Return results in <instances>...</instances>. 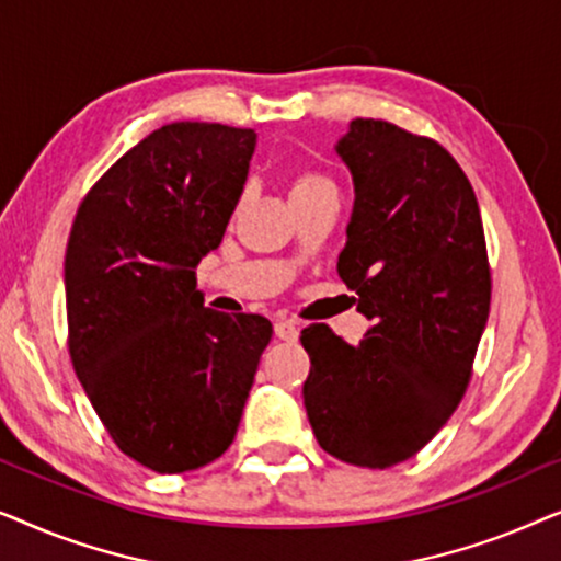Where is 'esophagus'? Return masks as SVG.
Segmentation results:
<instances>
[{
  "label": "esophagus",
  "mask_w": 561,
  "mask_h": 561,
  "mask_svg": "<svg viewBox=\"0 0 561 561\" xmlns=\"http://www.w3.org/2000/svg\"><path fill=\"white\" fill-rule=\"evenodd\" d=\"M298 332H301V329H298L296 321H278V324H275V336L283 342H296Z\"/></svg>",
  "instance_id": "esophagus-1"
}]
</instances>
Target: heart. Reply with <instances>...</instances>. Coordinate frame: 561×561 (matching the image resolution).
Returning a JSON list of instances; mask_svg holds the SVG:
<instances>
[{
    "mask_svg": "<svg viewBox=\"0 0 561 561\" xmlns=\"http://www.w3.org/2000/svg\"><path fill=\"white\" fill-rule=\"evenodd\" d=\"M319 191H336L334 183L327 179V175L313 173V171H304L296 175L294 188H290V198L294 196H306V194H319Z\"/></svg>",
    "mask_w": 561,
    "mask_h": 561,
    "instance_id": "b5f03b06",
    "label": "heart"
}]
</instances>
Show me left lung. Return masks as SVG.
Instances as JSON below:
<instances>
[{
	"label": "left lung",
	"instance_id": "obj_1",
	"mask_svg": "<svg viewBox=\"0 0 561 561\" xmlns=\"http://www.w3.org/2000/svg\"><path fill=\"white\" fill-rule=\"evenodd\" d=\"M334 150L355 183L336 271L373 327L359 344L304 329V405L321 449L382 470L426 447L462 401L490 311L485 232L439 142L352 119Z\"/></svg>",
	"mask_w": 561,
	"mask_h": 561
}]
</instances>
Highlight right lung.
<instances>
[{
    "mask_svg": "<svg viewBox=\"0 0 561 561\" xmlns=\"http://www.w3.org/2000/svg\"><path fill=\"white\" fill-rule=\"evenodd\" d=\"M255 129L173 122L83 198L66 250L68 350L114 444L150 470H198L240 426L273 324L211 311L194 267L219 248Z\"/></svg>",
    "mask_w": 561,
    "mask_h": 561,
    "instance_id": "obj_1",
    "label": "right lung"
}]
</instances>
